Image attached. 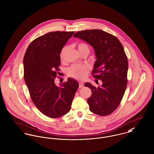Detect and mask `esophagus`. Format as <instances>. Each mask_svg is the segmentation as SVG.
Returning <instances> with one entry per match:
<instances>
[{
	"mask_svg": "<svg viewBox=\"0 0 154 154\" xmlns=\"http://www.w3.org/2000/svg\"><path fill=\"white\" fill-rule=\"evenodd\" d=\"M79 88H82V87H84V84L83 82H79Z\"/></svg>",
	"mask_w": 154,
	"mask_h": 154,
	"instance_id": "1",
	"label": "esophagus"
}]
</instances>
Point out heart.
<instances>
[{
	"label": "heart",
	"instance_id": "1",
	"mask_svg": "<svg viewBox=\"0 0 154 154\" xmlns=\"http://www.w3.org/2000/svg\"><path fill=\"white\" fill-rule=\"evenodd\" d=\"M66 47H64L60 53V57L63 58V54L66 50ZM78 49L80 53L84 52H87L89 53L90 48L88 44L85 42H81L78 44ZM89 67L87 65H75L70 67L67 69V74L70 77H72L76 79H84L88 75L89 72Z\"/></svg>",
	"mask_w": 154,
	"mask_h": 154
}]
</instances>
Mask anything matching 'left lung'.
I'll list each match as a JSON object with an SVG mask.
<instances>
[{"label":"left lung","mask_w":154,"mask_h":154,"mask_svg":"<svg viewBox=\"0 0 154 154\" xmlns=\"http://www.w3.org/2000/svg\"><path fill=\"white\" fill-rule=\"evenodd\" d=\"M73 37L94 49L97 60L92 76L102 82L98 87L85 84L92 91L87 100L89 110L99 116L109 115L119 106L127 87L128 61L123 47L116 37L101 29L78 31Z\"/></svg>","instance_id":"obj_1"}]
</instances>
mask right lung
Here are the masks:
<instances>
[{"instance_id":"right-lung-1","label":"right lung","mask_w":154,"mask_h":154,"mask_svg":"<svg viewBox=\"0 0 154 154\" xmlns=\"http://www.w3.org/2000/svg\"><path fill=\"white\" fill-rule=\"evenodd\" d=\"M74 31H54L33 40L23 57V77L31 100L37 108L50 118L60 117L70 110L79 87L73 78L57 86L61 51Z\"/></svg>"}]
</instances>
